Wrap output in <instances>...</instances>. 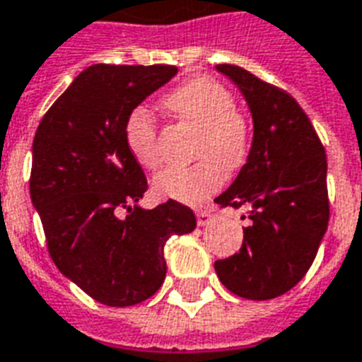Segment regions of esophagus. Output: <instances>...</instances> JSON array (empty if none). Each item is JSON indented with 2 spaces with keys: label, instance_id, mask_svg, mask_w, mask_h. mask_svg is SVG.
<instances>
[{
  "label": "esophagus",
  "instance_id": "esophagus-1",
  "mask_svg": "<svg viewBox=\"0 0 362 362\" xmlns=\"http://www.w3.org/2000/svg\"><path fill=\"white\" fill-rule=\"evenodd\" d=\"M213 215L211 209H207V207H200V209H196V219H198V226H207L209 223H213Z\"/></svg>",
  "mask_w": 362,
  "mask_h": 362
}]
</instances>
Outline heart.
<instances>
[{
  "instance_id": "heart-1",
  "label": "heart",
  "mask_w": 362,
  "mask_h": 362,
  "mask_svg": "<svg viewBox=\"0 0 362 362\" xmlns=\"http://www.w3.org/2000/svg\"><path fill=\"white\" fill-rule=\"evenodd\" d=\"M166 107L177 119L202 130L198 156L189 168H164L153 179V190L162 198L200 204L219 189L226 172L245 164L251 149L247 120L236 111L232 92L211 77H196L168 94ZM128 151L139 166L153 170L158 164L156 122L147 109L137 107L126 120Z\"/></svg>"
}]
</instances>
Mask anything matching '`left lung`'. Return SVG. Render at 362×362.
I'll list each match as a JSON object with an SVG mask.
<instances>
[{"label":"left lung","instance_id":"left-lung-1","mask_svg":"<svg viewBox=\"0 0 362 362\" xmlns=\"http://www.w3.org/2000/svg\"><path fill=\"white\" fill-rule=\"evenodd\" d=\"M217 71L245 98L253 141L234 183L215 198L225 207H249L240 253L217 260L215 272L234 295L270 300L306 276L327 232V155L291 94L243 67L219 64Z\"/></svg>","mask_w":362,"mask_h":362}]
</instances>
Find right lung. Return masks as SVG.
Instances as JSON below:
<instances>
[{"mask_svg": "<svg viewBox=\"0 0 362 362\" xmlns=\"http://www.w3.org/2000/svg\"><path fill=\"white\" fill-rule=\"evenodd\" d=\"M175 74L177 67L160 64L86 67L33 137L30 196L50 257L105 306H134L155 295L166 277L168 238L196 228L192 209L175 200L137 206L147 179L124 137L132 111Z\"/></svg>", "mask_w": 362, "mask_h": 362, "instance_id": "obj_1", "label": "right lung"}]
</instances>
